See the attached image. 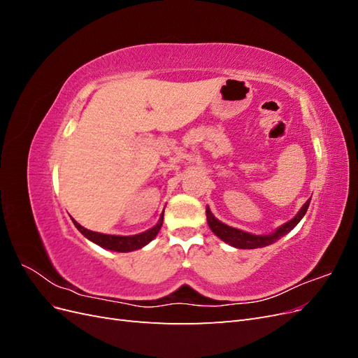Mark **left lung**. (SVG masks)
Here are the masks:
<instances>
[{
  "instance_id": "obj_1",
  "label": "left lung",
  "mask_w": 358,
  "mask_h": 358,
  "mask_svg": "<svg viewBox=\"0 0 358 358\" xmlns=\"http://www.w3.org/2000/svg\"><path fill=\"white\" fill-rule=\"evenodd\" d=\"M309 203H310V199L301 206V209L299 210V213L294 216V218L285 222L284 225H280L279 229H276L272 234H266V236H257V234L242 231L239 229H233V227H229L227 224L221 222L220 220H216L209 208H206V216H208V224L210 227V230L225 243H229L234 248H241V249H255V248L272 245L276 241H279L280 237L289 233L300 222L303 216H305L309 208Z\"/></svg>"
}]
</instances>
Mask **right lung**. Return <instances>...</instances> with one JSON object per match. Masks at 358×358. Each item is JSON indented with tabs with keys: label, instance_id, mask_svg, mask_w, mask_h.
I'll return each mask as SVG.
<instances>
[{
	"label": "right lung",
	"instance_id": "right-lung-1",
	"mask_svg": "<svg viewBox=\"0 0 358 358\" xmlns=\"http://www.w3.org/2000/svg\"><path fill=\"white\" fill-rule=\"evenodd\" d=\"M162 216H164V213H161V218L159 221L157 222L155 227H152L150 230H146L143 233L140 234H136V236H112V234H101V233H95V231H91L88 229H85V227H82L79 222H74L76 229H78L86 239H90L91 242L96 243L101 248H106V249H110V251H116V252H129V251H136V249H140L143 248L145 245H148L150 241L154 239V237L158 234L161 225H162Z\"/></svg>",
	"mask_w": 358,
	"mask_h": 358
}]
</instances>
